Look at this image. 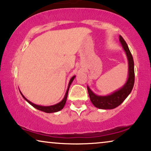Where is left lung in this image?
Wrapping results in <instances>:
<instances>
[{
	"label": "left lung",
	"mask_w": 151,
	"mask_h": 151,
	"mask_svg": "<svg viewBox=\"0 0 151 151\" xmlns=\"http://www.w3.org/2000/svg\"><path fill=\"white\" fill-rule=\"evenodd\" d=\"M119 40L123 49L125 51L128 59V64H129L128 79L122 87L115 91L110 95H107V96H98V95L95 94L87 86V90L91 102L96 108L100 109H113L116 108L129 96L133 88L134 82H135V72H134V62L133 56H132L127 42L121 36H119Z\"/></svg>",
	"instance_id": "1"
}]
</instances>
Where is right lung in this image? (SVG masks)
<instances>
[{
  "label": "right lung",
  "instance_id": "obj_1",
  "mask_svg": "<svg viewBox=\"0 0 151 151\" xmlns=\"http://www.w3.org/2000/svg\"><path fill=\"white\" fill-rule=\"evenodd\" d=\"M75 77H76V76H73V77L71 78V80H70V81L69 82V85H68L67 90V91H66L65 96V97H64V98L63 99V100H62L61 102H60L59 103H58V104H54V105H51V106H40V105L35 104H34V103H32V102H30V101H29L25 97H24L23 95L22 94L21 92L20 91V94L22 95V98H23L24 100H25L27 102L29 103V104H30L32 106H34V108H36V109H38V110L41 111H43V112H45V113H55V112H58V111L62 110V109H63V107L65 106L66 101H67V95H68V92H69V89L70 85H71V84L72 82L73 81V80H74V78H75Z\"/></svg>",
  "mask_w": 151,
  "mask_h": 151
}]
</instances>
